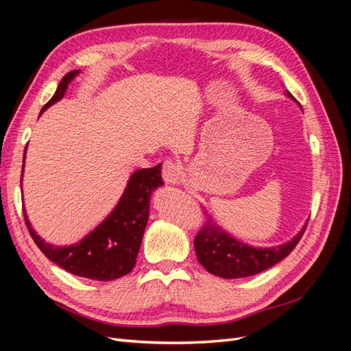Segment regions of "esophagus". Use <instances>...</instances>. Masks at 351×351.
I'll return each instance as SVG.
<instances>
[{
  "mask_svg": "<svg viewBox=\"0 0 351 351\" xmlns=\"http://www.w3.org/2000/svg\"><path fill=\"white\" fill-rule=\"evenodd\" d=\"M183 168L178 162L171 161V159H168V161H164L162 165V178L165 180V183L168 184H178L183 182Z\"/></svg>",
  "mask_w": 351,
  "mask_h": 351,
  "instance_id": "1",
  "label": "esophagus"
}]
</instances>
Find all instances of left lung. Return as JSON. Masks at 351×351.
<instances>
[{"instance_id": "obj_1", "label": "left lung", "mask_w": 351, "mask_h": 351, "mask_svg": "<svg viewBox=\"0 0 351 351\" xmlns=\"http://www.w3.org/2000/svg\"><path fill=\"white\" fill-rule=\"evenodd\" d=\"M285 95L294 101L289 90ZM304 230L306 224L302 231H299V234L290 241L275 247L262 249L239 241L228 234L224 228H221L217 221L209 215L204 227L195 237V252L199 263L212 275L221 278L252 277L289 256L297 243L300 241Z\"/></svg>"}]
</instances>
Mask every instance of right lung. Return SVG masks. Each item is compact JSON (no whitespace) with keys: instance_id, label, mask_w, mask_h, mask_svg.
<instances>
[{"instance_id":"1","label":"right lung","mask_w":351,"mask_h":351,"mask_svg":"<svg viewBox=\"0 0 351 351\" xmlns=\"http://www.w3.org/2000/svg\"><path fill=\"white\" fill-rule=\"evenodd\" d=\"M79 73L80 70H73L61 79L54 97L44 105L40 114L62 99L69 83ZM162 184L161 164L152 168L137 169L130 176L124 193L111 214L86 237L71 246H54L39 237L32 228L26 210L23 209L26 227L40 252L67 272L95 281L121 278L134 268L149 218L151 193ZM20 189H22V180H20Z\"/></svg>"}]
</instances>
